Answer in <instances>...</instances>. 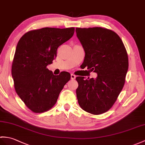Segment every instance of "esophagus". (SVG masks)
I'll return each mask as SVG.
<instances>
[{
	"mask_svg": "<svg viewBox=\"0 0 145 145\" xmlns=\"http://www.w3.org/2000/svg\"><path fill=\"white\" fill-rule=\"evenodd\" d=\"M75 78H76V76L74 75V74H71V79L72 80L75 79Z\"/></svg>",
	"mask_w": 145,
	"mask_h": 145,
	"instance_id": "1",
	"label": "esophagus"
}]
</instances>
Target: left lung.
Returning <instances> with one entry per match:
<instances>
[{
  "mask_svg": "<svg viewBox=\"0 0 145 145\" xmlns=\"http://www.w3.org/2000/svg\"><path fill=\"white\" fill-rule=\"evenodd\" d=\"M77 38L85 52L83 64L97 78L77 76L76 97L81 108L99 115L112 107L122 91L129 69L126 49L119 35L101 27L76 28Z\"/></svg>",
  "mask_w": 145,
  "mask_h": 145,
  "instance_id": "8db88e82",
  "label": "left lung"
}]
</instances>
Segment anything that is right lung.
I'll use <instances>...</instances> for the list:
<instances>
[{
  "label": "right lung",
  "mask_w": 145,
  "mask_h": 145,
  "mask_svg": "<svg viewBox=\"0 0 145 145\" xmlns=\"http://www.w3.org/2000/svg\"><path fill=\"white\" fill-rule=\"evenodd\" d=\"M75 28H43L26 33L16 46L12 65L16 93L28 108L42 113L55 105L70 74L54 75L47 69L57 50L73 36Z\"/></svg>",
  "instance_id": "1"
}]
</instances>
